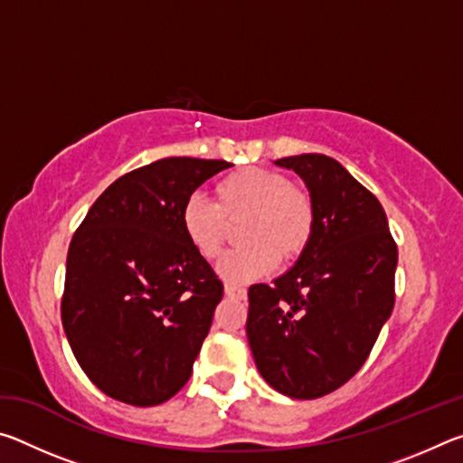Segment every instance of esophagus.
Returning <instances> with one entry per match:
<instances>
[{"mask_svg":"<svg viewBox=\"0 0 463 463\" xmlns=\"http://www.w3.org/2000/svg\"><path fill=\"white\" fill-rule=\"evenodd\" d=\"M224 294L229 298H239V300H245L247 298V289L237 284H226L224 286Z\"/></svg>","mask_w":463,"mask_h":463,"instance_id":"obj_1","label":"esophagus"}]
</instances>
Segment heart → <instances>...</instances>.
I'll return each mask as SVG.
<instances>
[{
    "label": "heart",
    "instance_id": "heart-1",
    "mask_svg": "<svg viewBox=\"0 0 463 463\" xmlns=\"http://www.w3.org/2000/svg\"><path fill=\"white\" fill-rule=\"evenodd\" d=\"M242 220L239 237L245 245L218 263L224 279L242 284L292 263L310 247L317 231V208L304 187L268 167L231 171L214 185V203L190 195L179 213L184 237L202 260L221 257L231 224Z\"/></svg>",
    "mask_w": 463,
    "mask_h": 463
}]
</instances>
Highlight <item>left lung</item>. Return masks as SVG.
I'll use <instances>...</instances> for the list:
<instances>
[{"instance_id": "obj_1", "label": "left lung", "mask_w": 463, "mask_h": 463, "mask_svg": "<svg viewBox=\"0 0 463 463\" xmlns=\"http://www.w3.org/2000/svg\"><path fill=\"white\" fill-rule=\"evenodd\" d=\"M317 208L310 247L273 284L249 288L247 339L281 394L312 401L359 372L394 308L398 249L378 198L326 155L278 159Z\"/></svg>"}]
</instances>
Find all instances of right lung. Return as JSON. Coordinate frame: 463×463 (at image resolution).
Here are the masks:
<instances>
[{
  "label": "right lung",
  "instance_id": "1",
  "mask_svg": "<svg viewBox=\"0 0 463 463\" xmlns=\"http://www.w3.org/2000/svg\"><path fill=\"white\" fill-rule=\"evenodd\" d=\"M229 161L167 156L93 202L67 253L61 318L81 370L114 401L155 406L192 375L224 286L179 213Z\"/></svg>",
  "mask_w": 463,
  "mask_h": 463
}]
</instances>
